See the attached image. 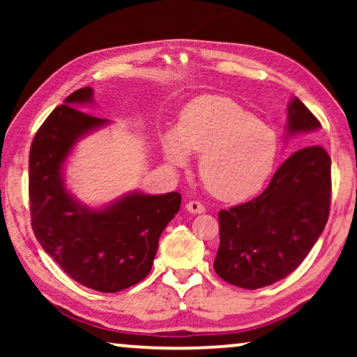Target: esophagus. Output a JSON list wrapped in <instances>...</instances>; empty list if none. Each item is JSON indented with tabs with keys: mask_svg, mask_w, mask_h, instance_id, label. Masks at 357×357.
I'll return each instance as SVG.
<instances>
[{
	"mask_svg": "<svg viewBox=\"0 0 357 357\" xmlns=\"http://www.w3.org/2000/svg\"><path fill=\"white\" fill-rule=\"evenodd\" d=\"M185 208H187V211L192 213V214L204 213V206L199 202H188L187 204H185Z\"/></svg>",
	"mask_w": 357,
	"mask_h": 357,
	"instance_id": "34e87169",
	"label": "esophagus"
}]
</instances>
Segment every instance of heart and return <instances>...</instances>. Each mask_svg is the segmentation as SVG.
Masks as SVG:
<instances>
[{
    "label": "heart",
    "mask_w": 357,
    "mask_h": 357,
    "mask_svg": "<svg viewBox=\"0 0 357 357\" xmlns=\"http://www.w3.org/2000/svg\"><path fill=\"white\" fill-rule=\"evenodd\" d=\"M162 151L175 169L187 167L188 153L202 154L198 172L204 187L224 202H242L271 175L278 141L270 126L236 100L204 96L185 109L177 131L164 136Z\"/></svg>",
    "instance_id": "b5f03b06"
}]
</instances>
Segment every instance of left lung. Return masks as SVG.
<instances>
[{"label":"left lung","mask_w":357,"mask_h":357,"mask_svg":"<svg viewBox=\"0 0 357 357\" xmlns=\"http://www.w3.org/2000/svg\"><path fill=\"white\" fill-rule=\"evenodd\" d=\"M320 121L292 97L286 139L320 130ZM331 159L321 146L291 154L265 192L219 211L214 271L229 284L258 289L291 275L309 255L328 221Z\"/></svg>","instance_id":"left-lung-1"}]
</instances>
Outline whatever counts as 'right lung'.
<instances>
[{"label": "right lung", "mask_w": 357, "mask_h": 357, "mask_svg": "<svg viewBox=\"0 0 357 357\" xmlns=\"http://www.w3.org/2000/svg\"><path fill=\"white\" fill-rule=\"evenodd\" d=\"M94 89L82 87L43 121L29 155L32 229L43 250L79 284L119 292L149 275L159 237L178 213L177 192H130L91 208L66 188L65 170L76 143L110 120L84 114Z\"/></svg>", "instance_id": "1"}]
</instances>
